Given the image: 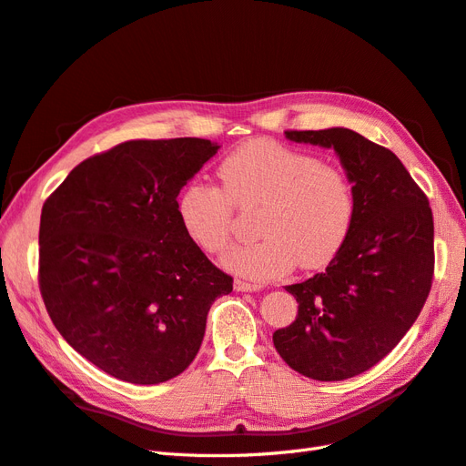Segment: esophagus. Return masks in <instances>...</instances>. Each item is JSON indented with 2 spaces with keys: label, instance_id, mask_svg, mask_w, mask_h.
<instances>
[{
  "label": "esophagus",
  "instance_id": "esophagus-1",
  "mask_svg": "<svg viewBox=\"0 0 466 466\" xmlns=\"http://www.w3.org/2000/svg\"><path fill=\"white\" fill-rule=\"evenodd\" d=\"M235 289L237 291H258L260 286L248 284V281H245V279H235Z\"/></svg>",
  "mask_w": 466,
  "mask_h": 466
}]
</instances>
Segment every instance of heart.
<instances>
[{
	"label": "heart",
	"mask_w": 466,
	"mask_h": 466,
	"mask_svg": "<svg viewBox=\"0 0 466 466\" xmlns=\"http://www.w3.org/2000/svg\"><path fill=\"white\" fill-rule=\"evenodd\" d=\"M219 188L192 180L177 198L180 228L208 255L231 243L235 208H257L260 241L237 247L223 264L257 281L293 266L317 270L342 250L356 218V190L342 167L272 139H250L218 167Z\"/></svg>",
	"instance_id": "obj_1"
}]
</instances>
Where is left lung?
I'll use <instances>...</instances> for the list:
<instances>
[{"label":"left lung","instance_id":"1","mask_svg":"<svg viewBox=\"0 0 466 466\" xmlns=\"http://www.w3.org/2000/svg\"><path fill=\"white\" fill-rule=\"evenodd\" d=\"M286 137L336 151L356 190V218L327 272L286 286L298 317L272 340L291 370L342 380L383 360L424 307L433 278L431 208L397 155L354 130H288Z\"/></svg>","mask_w":466,"mask_h":466}]
</instances>
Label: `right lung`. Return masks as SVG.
Segmentation results:
<instances>
[{
	"instance_id": "1",
	"label": "right lung",
	"mask_w": 466,
	"mask_h": 466,
	"mask_svg": "<svg viewBox=\"0 0 466 466\" xmlns=\"http://www.w3.org/2000/svg\"><path fill=\"white\" fill-rule=\"evenodd\" d=\"M219 146L132 139L79 163L42 206L38 286L54 327L98 370L157 385L198 354L233 278L180 228L177 196Z\"/></svg>"
}]
</instances>
